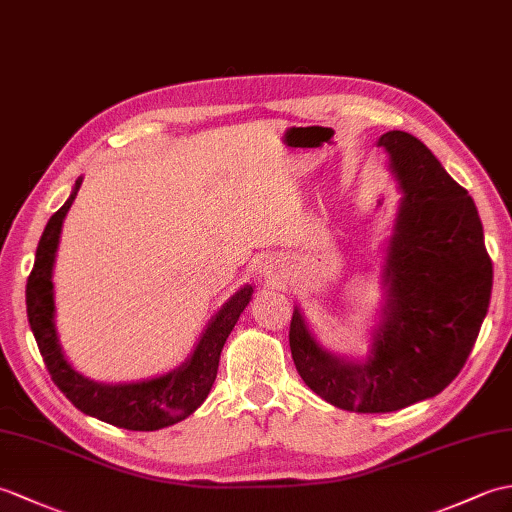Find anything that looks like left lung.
<instances>
[{
    "mask_svg": "<svg viewBox=\"0 0 512 512\" xmlns=\"http://www.w3.org/2000/svg\"><path fill=\"white\" fill-rule=\"evenodd\" d=\"M389 169L402 200L387 244L385 306L365 361L323 350L295 308L297 372L330 405L387 413L438 396L469 358L493 290V262L475 202L407 132H387Z\"/></svg>",
    "mask_w": 512,
    "mask_h": 512,
    "instance_id": "left-lung-1",
    "label": "left lung"
}]
</instances>
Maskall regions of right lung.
Returning <instances> with one entry per match:
<instances>
[{"label":"right lung","instance_id":"add662e5","mask_svg":"<svg viewBox=\"0 0 512 512\" xmlns=\"http://www.w3.org/2000/svg\"><path fill=\"white\" fill-rule=\"evenodd\" d=\"M81 182V178L76 180L68 202L50 217L39 239L35 266H32L26 284L30 330L35 334L43 363H46L54 385L63 391L76 409L129 431H156L171 427V424L189 418L209 396L217 376V365H220L222 347L235 328L239 314L244 312L250 297H253V286L239 288L224 303L220 312L206 325L193 354L173 372L125 385H105L85 378L76 372L61 352L57 328H54L52 292V268L61 226L65 213L70 211L76 193L81 189Z\"/></svg>","mask_w":512,"mask_h":512}]
</instances>
